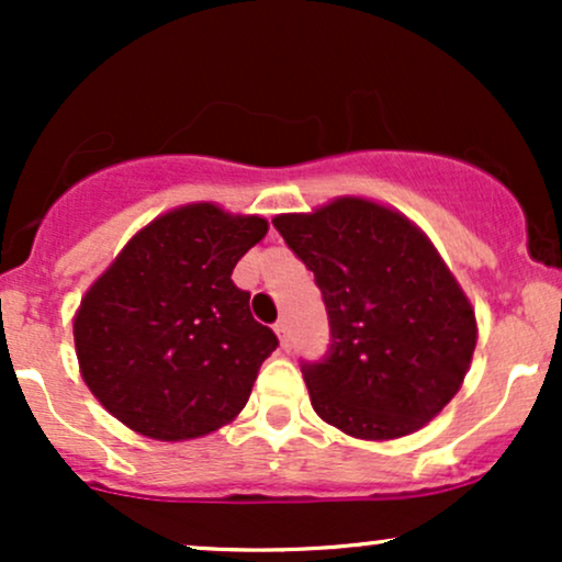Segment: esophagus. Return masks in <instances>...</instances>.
<instances>
[{"mask_svg": "<svg viewBox=\"0 0 562 562\" xmlns=\"http://www.w3.org/2000/svg\"><path fill=\"white\" fill-rule=\"evenodd\" d=\"M274 333H277V338H280L282 348H290V325H288V319H277L274 322Z\"/></svg>", "mask_w": 562, "mask_h": 562, "instance_id": "1", "label": "esophagus"}]
</instances>
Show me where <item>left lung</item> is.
<instances>
[{"label": "left lung", "instance_id": "obj_1", "mask_svg": "<svg viewBox=\"0 0 562 562\" xmlns=\"http://www.w3.org/2000/svg\"><path fill=\"white\" fill-rule=\"evenodd\" d=\"M272 224L322 290L330 348L303 362L314 412L344 434L389 441L420 430L460 391L475 312L434 243L364 198Z\"/></svg>", "mask_w": 562, "mask_h": 562}]
</instances>
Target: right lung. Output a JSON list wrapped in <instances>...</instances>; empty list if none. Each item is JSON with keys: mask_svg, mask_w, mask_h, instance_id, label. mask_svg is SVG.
Returning <instances> with one entry per match:
<instances>
[{"mask_svg": "<svg viewBox=\"0 0 562 562\" xmlns=\"http://www.w3.org/2000/svg\"><path fill=\"white\" fill-rule=\"evenodd\" d=\"M261 216L192 203L139 229L74 319L81 378L137 434L184 441L235 420L280 346L250 314L235 263L263 240Z\"/></svg>", "mask_w": 562, "mask_h": 562, "instance_id": "obj_1", "label": "right lung"}]
</instances>
